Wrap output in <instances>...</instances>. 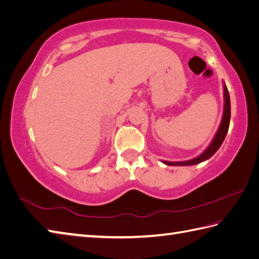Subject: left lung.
Wrapping results in <instances>:
<instances>
[{
  "label": "left lung",
  "mask_w": 259,
  "mask_h": 259,
  "mask_svg": "<svg viewBox=\"0 0 259 259\" xmlns=\"http://www.w3.org/2000/svg\"><path fill=\"white\" fill-rule=\"evenodd\" d=\"M224 96H225V107H224L223 119H222V123H221V126H220V130H218L215 139L212 140L209 147L206 149V151L202 155H199V156L196 157V158L187 160V162H175V163L164 162L166 165H175V166L195 165V164L202 163L206 159H208L209 157H211L212 155H214L217 152V149L221 147L224 140H225L226 134L228 132V127H229V122H231V99H229V94H228L226 85H224Z\"/></svg>",
  "instance_id": "left-lung-1"
}]
</instances>
